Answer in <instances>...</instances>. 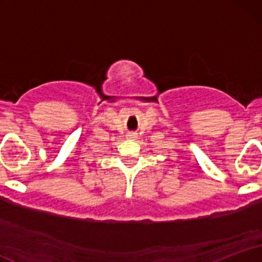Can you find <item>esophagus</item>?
I'll list each match as a JSON object with an SVG mask.
<instances>
[{
	"mask_svg": "<svg viewBox=\"0 0 262 262\" xmlns=\"http://www.w3.org/2000/svg\"><path fill=\"white\" fill-rule=\"evenodd\" d=\"M127 138H128V139H137L138 135L135 134V133H128L127 134Z\"/></svg>",
	"mask_w": 262,
	"mask_h": 262,
	"instance_id": "esophagus-1",
	"label": "esophagus"
}]
</instances>
